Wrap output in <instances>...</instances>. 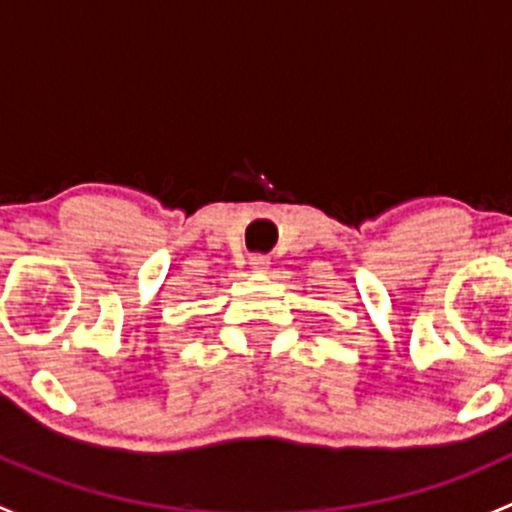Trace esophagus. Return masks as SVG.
I'll list each match as a JSON object with an SVG mask.
<instances>
[{
  "label": "esophagus",
  "instance_id": "obj_1",
  "mask_svg": "<svg viewBox=\"0 0 512 512\" xmlns=\"http://www.w3.org/2000/svg\"><path fill=\"white\" fill-rule=\"evenodd\" d=\"M250 267L255 272H267V267H270V257H267V255H250Z\"/></svg>",
  "mask_w": 512,
  "mask_h": 512
}]
</instances>
